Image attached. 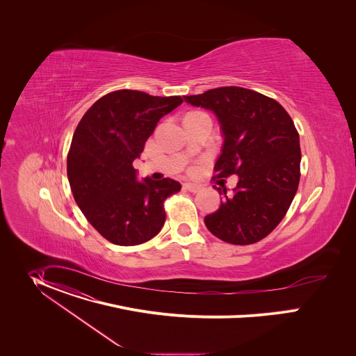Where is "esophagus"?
I'll use <instances>...</instances> for the list:
<instances>
[{"label": "esophagus", "instance_id": "1", "mask_svg": "<svg viewBox=\"0 0 356 356\" xmlns=\"http://www.w3.org/2000/svg\"><path fill=\"white\" fill-rule=\"evenodd\" d=\"M184 189L188 192H192V193H197L200 191V186H197L195 184H184Z\"/></svg>", "mask_w": 356, "mask_h": 356}]
</instances>
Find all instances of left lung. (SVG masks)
<instances>
[{
    "label": "left lung",
    "mask_w": 356,
    "mask_h": 356,
    "mask_svg": "<svg viewBox=\"0 0 356 356\" xmlns=\"http://www.w3.org/2000/svg\"><path fill=\"white\" fill-rule=\"evenodd\" d=\"M185 102L211 109L222 127L225 144L213 178L238 175L233 195L204 218L208 230L225 243L250 245L267 237L286 215L300 181V140L285 108L254 90L226 86Z\"/></svg>",
    "instance_id": "left-lung-1"
}]
</instances>
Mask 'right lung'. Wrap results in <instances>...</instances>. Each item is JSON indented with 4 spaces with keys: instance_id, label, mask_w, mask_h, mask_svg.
I'll return each instance as SVG.
<instances>
[{
    "instance_id": "1",
    "label": "right lung",
    "mask_w": 356,
    "mask_h": 356,
    "mask_svg": "<svg viewBox=\"0 0 356 356\" xmlns=\"http://www.w3.org/2000/svg\"><path fill=\"white\" fill-rule=\"evenodd\" d=\"M182 97L115 90L95 102L72 136L67 175L89 223L112 244L131 247L153 238L165 222L164 202L181 184L163 178L137 181L133 167L164 115Z\"/></svg>"
}]
</instances>
